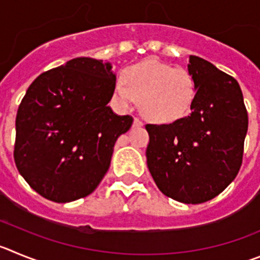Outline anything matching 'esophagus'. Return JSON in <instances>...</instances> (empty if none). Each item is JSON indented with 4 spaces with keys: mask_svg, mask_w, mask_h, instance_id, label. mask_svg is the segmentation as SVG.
<instances>
[{
    "mask_svg": "<svg viewBox=\"0 0 260 260\" xmlns=\"http://www.w3.org/2000/svg\"><path fill=\"white\" fill-rule=\"evenodd\" d=\"M140 127H142V121L140 120L139 118L133 119V128H140Z\"/></svg>",
    "mask_w": 260,
    "mask_h": 260,
    "instance_id": "obj_1",
    "label": "esophagus"
}]
</instances>
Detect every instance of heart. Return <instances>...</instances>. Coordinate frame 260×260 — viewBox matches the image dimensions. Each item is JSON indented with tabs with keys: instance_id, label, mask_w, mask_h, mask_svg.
I'll use <instances>...</instances> for the list:
<instances>
[{
	"instance_id": "heart-1",
	"label": "heart",
	"mask_w": 260,
	"mask_h": 260,
	"mask_svg": "<svg viewBox=\"0 0 260 260\" xmlns=\"http://www.w3.org/2000/svg\"><path fill=\"white\" fill-rule=\"evenodd\" d=\"M197 97L193 75L182 67H172L158 59H145L121 72L113 98L119 107L128 109L136 98L149 120L171 124L190 113Z\"/></svg>"
}]
</instances>
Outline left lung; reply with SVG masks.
Listing matches in <instances>:
<instances>
[{
    "mask_svg": "<svg viewBox=\"0 0 260 260\" xmlns=\"http://www.w3.org/2000/svg\"><path fill=\"white\" fill-rule=\"evenodd\" d=\"M196 79L191 113L171 124H147V168L159 190L182 203H202L237 176L247 133V111L235 78L190 55Z\"/></svg>",
    "mask_w": 260,
    "mask_h": 260,
    "instance_id": "8db88e82",
    "label": "left lung"
}]
</instances>
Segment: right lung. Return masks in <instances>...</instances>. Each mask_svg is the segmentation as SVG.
I'll use <instances>...</instances> for the list:
<instances>
[{
    "label": "right lung",
    "instance_id": "obj_1",
    "mask_svg": "<svg viewBox=\"0 0 260 260\" xmlns=\"http://www.w3.org/2000/svg\"><path fill=\"white\" fill-rule=\"evenodd\" d=\"M115 84L111 63L80 57L29 85L16 114L14 159L40 196L71 202L104 179L116 140L133 123L107 105Z\"/></svg>",
    "mask_w": 260,
    "mask_h": 260
}]
</instances>
